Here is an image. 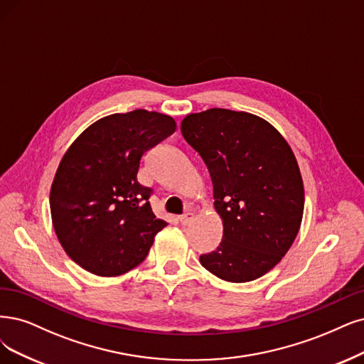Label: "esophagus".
Returning a JSON list of instances; mask_svg holds the SVG:
<instances>
[{
	"instance_id": "1",
	"label": "esophagus",
	"mask_w": 364,
	"mask_h": 364,
	"mask_svg": "<svg viewBox=\"0 0 364 364\" xmlns=\"http://www.w3.org/2000/svg\"><path fill=\"white\" fill-rule=\"evenodd\" d=\"M192 220H193V213H186V214H183V216L180 218V223H181L183 226L189 225Z\"/></svg>"
}]
</instances>
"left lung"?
Wrapping results in <instances>:
<instances>
[{"mask_svg":"<svg viewBox=\"0 0 364 364\" xmlns=\"http://www.w3.org/2000/svg\"><path fill=\"white\" fill-rule=\"evenodd\" d=\"M213 181L223 223L220 245L200 264L222 280L243 284L280 262L299 234L304 187L285 138L261 117L213 107L181 121Z\"/></svg>","mask_w":364,"mask_h":364,"instance_id":"1","label":"left lung"}]
</instances>
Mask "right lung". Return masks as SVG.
Instances as JSON below:
<instances>
[{"label": "right lung", "mask_w": 364, "mask_h": 364, "mask_svg": "<svg viewBox=\"0 0 364 364\" xmlns=\"http://www.w3.org/2000/svg\"><path fill=\"white\" fill-rule=\"evenodd\" d=\"M177 129L154 111L112 114L87 127L60 161L50 187L53 230L84 270L121 276L139 265L168 225L151 210V189L139 184L142 154Z\"/></svg>", "instance_id": "obj_1"}]
</instances>
